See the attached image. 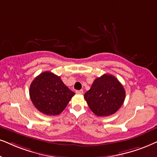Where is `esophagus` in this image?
I'll return each instance as SVG.
<instances>
[{"label": "esophagus", "mask_w": 157, "mask_h": 157, "mask_svg": "<svg viewBox=\"0 0 157 157\" xmlns=\"http://www.w3.org/2000/svg\"><path fill=\"white\" fill-rule=\"evenodd\" d=\"M76 93H78V94H82L83 90H76Z\"/></svg>", "instance_id": "esophagus-1"}]
</instances>
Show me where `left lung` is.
I'll use <instances>...</instances> for the list:
<instances>
[{
	"instance_id": "obj_1",
	"label": "left lung",
	"mask_w": 157,
	"mask_h": 157,
	"mask_svg": "<svg viewBox=\"0 0 157 157\" xmlns=\"http://www.w3.org/2000/svg\"><path fill=\"white\" fill-rule=\"evenodd\" d=\"M84 98L95 114L106 117L114 114L122 106L125 90L116 77L104 74L93 81Z\"/></svg>"
}]
</instances>
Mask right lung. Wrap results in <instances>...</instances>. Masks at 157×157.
Instances as JSON below:
<instances>
[{
  "instance_id": "right-lung-1",
  "label": "right lung",
  "mask_w": 157,
  "mask_h": 157,
  "mask_svg": "<svg viewBox=\"0 0 157 157\" xmlns=\"http://www.w3.org/2000/svg\"><path fill=\"white\" fill-rule=\"evenodd\" d=\"M75 93L57 76L44 72L34 79L29 87V96L37 110L46 115H58L64 111Z\"/></svg>"
}]
</instances>
